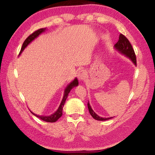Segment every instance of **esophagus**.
<instances>
[{"label":"esophagus","instance_id":"esophagus-1","mask_svg":"<svg viewBox=\"0 0 155 155\" xmlns=\"http://www.w3.org/2000/svg\"><path fill=\"white\" fill-rule=\"evenodd\" d=\"M78 78L80 81H84L86 77H87V72L84 70H81L79 72H78Z\"/></svg>","mask_w":155,"mask_h":155}]
</instances>
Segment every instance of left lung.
I'll use <instances>...</instances> for the list:
<instances>
[{"mask_svg":"<svg viewBox=\"0 0 155 155\" xmlns=\"http://www.w3.org/2000/svg\"><path fill=\"white\" fill-rule=\"evenodd\" d=\"M114 48L117 50V51H119L120 53L124 54L126 57H127L128 58H129L131 61L133 62L135 65H137V61H136V56L134 50H133L132 45L130 43V41H128V39L126 38V37L122 35V34H120L119 36V40L115 44ZM87 107L89 111H90V114H91V116H92L94 119L96 120H100V121H104V120H107L112 118V117H102L98 116L95 112L93 111V109H91L90 103H87Z\"/></svg>","mask_w":155,"mask_h":155,"instance_id":"8db88e82","label":"left lung"}]
</instances>
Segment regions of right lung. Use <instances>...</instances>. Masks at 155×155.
<instances>
[{
	"label": "right lung",
	"instance_id": "1",
	"mask_svg": "<svg viewBox=\"0 0 155 155\" xmlns=\"http://www.w3.org/2000/svg\"><path fill=\"white\" fill-rule=\"evenodd\" d=\"M45 30H46V28H40V29L37 30V31H35V32H33L32 34H31V35L28 36V38L25 40L24 43H23L22 46V48H21L19 54H20L21 52L24 51V49L28 45V44H29L31 42V41L35 40V38H38L39 35H40L41 33L44 32ZM78 85V81L77 80V78H76L74 81H72V82L67 86L66 88H65V91H64V97H63L61 103V104H60L58 109H57L53 114L49 115V116H41V115H36L35 114H33L32 111H30L31 112V114H33L34 115H35L36 117H38V118L41 119V120H43V121H45V122H56L57 120H58L59 117L62 115L63 107H64L65 102V101H66V98H68V94L70 93V90H71L73 87H76V86H77Z\"/></svg>",
	"mask_w": 155,
	"mask_h": 155
}]
</instances>
